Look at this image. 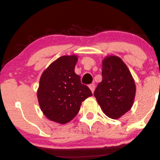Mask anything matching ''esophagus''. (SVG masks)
<instances>
[{
  "mask_svg": "<svg viewBox=\"0 0 160 160\" xmlns=\"http://www.w3.org/2000/svg\"><path fill=\"white\" fill-rule=\"evenodd\" d=\"M89 89H90V90L92 91V92H94V90H95V84L92 83V84H89Z\"/></svg>",
  "mask_w": 160,
  "mask_h": 160,
  "instance_id": "esophagus-1",
  "label": "esophagus"
}]
</instances>
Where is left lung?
<instances>
[{
	"instance_id": "8db88e82",
	"label": "left lung",
	"mask_w": 160,
	"mask_h": 160,
	"mask_svg": "<svg viewBox=\"0 0 160 160\" xmlns=\"http://www.w3.org/2000/svg\"><path fill=\"white\" fill-rule=\"evenodd\" d=\"M102 81L94 95L108 117L118 119L132 107L135 83L129 70L118 56H110L102 61Z\"/></svg>"
}]
</instances>
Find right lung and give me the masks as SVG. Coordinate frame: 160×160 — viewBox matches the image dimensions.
Here are the masks:
<instances>
[{"instance_id":"1","label":"right lung","mask_w":160,"mask_h":160,"mask_svg":"<svg viewBox=\"0 0 160 160\" xmlns=\"http://www.w3.org/2000/svg\"><path fill=\"white\" fill-rule=\"evenodd\" d=\"M77 56L57 58L42 74L38 90L40 109L49 120L65 124L74 118L82 102L92 93L75 74Z\"/></svg>"}]
</instances>
